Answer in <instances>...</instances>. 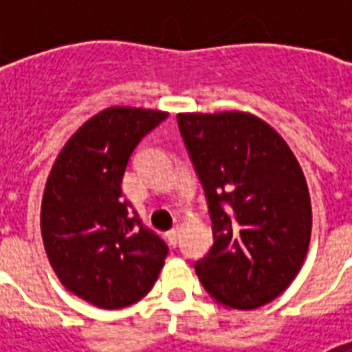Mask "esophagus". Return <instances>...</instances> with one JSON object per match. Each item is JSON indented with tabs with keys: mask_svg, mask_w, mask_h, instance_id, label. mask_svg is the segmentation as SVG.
<instances>
[{
	"mask_svg": "<svg viewBox=\"0 0 352 352\" xmlns=\"http://www.w3.org/2000/svg\"><path fill=\"white\" fill-rule=\"evenodd\" d=\"M179 234H181V226H173V228L169 230L168 237L169 241H171V245H177V241H179Z\"/></svg>",
	"mask_w": 352,
	"mask_h": 352,
	"instance_id": "34e87169",
	"label": "esophagus"
}]
</instances>
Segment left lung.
Masks as SVG:
<instances>
[{
  "instance_id": "obj_1",
  "label": "left lung",
  "mask_w": 352,
  "mask_h": 352,
  "mask_svg": "<svg viewBox=\"0 0 352 352\" xmlns=\"http://www.w3.org/2000/svg\"><path fill=\"white\" fill-rule=\"evenodd\" d=\"M177 122L213 222V247L194 264L196 273L219 303L256 309L287 290L309 249L302 168L258 116L181 113Z\"/></svg>"
}]
</instances>
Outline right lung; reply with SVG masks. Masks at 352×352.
Masks as SVG:
<instances>
[{
  "label": "right lung",
  "instance_id": "obj_1",
  "mask_svg": "<svg viewBox=\"0 0 352 352\" xmlns=\"http://www.w3.org/2000/svg\"><path fill=\"white\" fill-rule=\"evenodd\" d=\"M168 113L109 107L73 133L45 184L41 236L69 292L101 309L139 302L164 267L168 245L122 198L131 153Z\"/></svg>",
  "mask_w": 352,
  "mask_h": 352
}]
</instances>
